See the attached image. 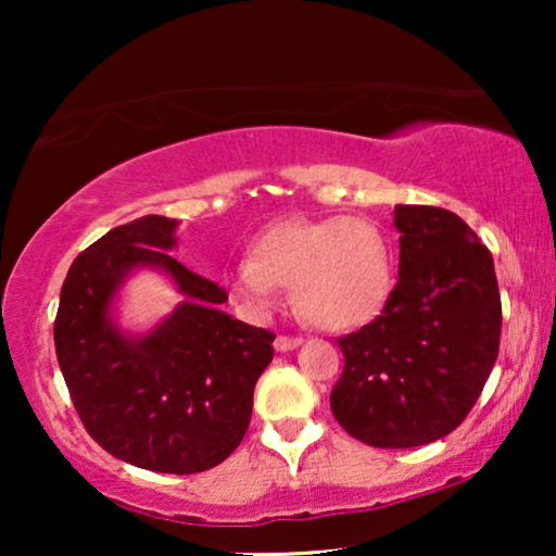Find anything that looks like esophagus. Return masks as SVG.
<instances>
[{
    "mask_svg": "<svg viewBox=\"0 0 556 556\" xmlns=\"http://www.w3.org/2000/svg\"><path fill=\"white\" fill-rule=\"evenodd\" d=\"M278 349V352H291V349L301 346V339L299 337H278L276 344H273Z\"/></svg>",
    "mask_w": 556,
    "mask_h": 556,
    "instance_id": "34e87169",
    "label": "esophagus"
}]
</instances>
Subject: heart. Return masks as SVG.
<instances>
[{
	"label": "heart",
	"mask_w": 556,
	"mask_h": 556,
	"mask_svg": "<svg viewBox=\"0 0 556 556\" xmlns=\"http://www.w3.org/2000/svg\"><path fill=\"white\" fill-rule=\"evenodd\" d=\"M250 255L227 270L232 293L268 314L278 288H293L295 308L318 329L349 331L375 321L394 286L384 232L362 217H291L265 227Z\"/></svg>",
	"instance_id": "heart-1"
}]
</instances>
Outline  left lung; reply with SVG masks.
Here are the masks:
<instances>
[{
  "mask_svg": "<svg viewBox=\"0 0 556 556\" xmlns=\"http://www.w3.org/2000/svg\"><path fill=\"white\" fill-rule=\"evenodd\" d=\"M400 280L375 321L339 339L331 413L375 447H417L466 420L498 356L489 248L451 210L397 204Z\"/></svg>",
  "mask_w": 556,
  "mask_h": 556,
  "instance_id": "left-lung-1",
  "label": "left lung"
}]
</instances>
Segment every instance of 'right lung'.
Here are the masks:
<instances>
[{
  "label": "right lung",
  "instance_id": "1",
  "mask_svg": "<svg viewBox=\"0 0 556 556\" xmlns=\"http://www.w3.org/2000/svg\"><path fill=\"white\" fill-rule=\"evenodd\" d=\"M177 219L113 227L75 257L60 291L55 352L73 405L103 451L156 473H200L245 438L276 333L225 314V288L174 261ZM156 269L182 295L149 332L115 318L125 280Z\"/></svg>",
  "mask_w": 556,
  "mask_h": 556
}]
</instances>
